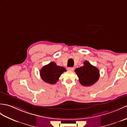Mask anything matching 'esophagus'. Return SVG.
<instances>
[{
  "label": "esophagus",
  "instance_id": "1",
  "mask_svg": "<svg viewBox=\"0 0 127 127\" xmlns=\"http://www.w3.org/2000/svg\"><path fill=\"white\" fill-rule=\"evenodd\" d=\"M67 70H69V71H73V70H74V67H69L67 68Z\"/></svg>",
  "mask_w": 127,
  "mask_h": 127
}]
</instances>
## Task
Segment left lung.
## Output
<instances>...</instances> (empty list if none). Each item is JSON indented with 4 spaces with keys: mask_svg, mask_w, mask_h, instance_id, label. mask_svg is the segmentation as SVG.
<instances>
[{
    "mask_svg": "<svg viewBox=\"0 0 127 127\" xmlns=\"http://www.w3.org/2000/svg\"><path fill=\"white\" fill-rule=\"evenodd\" d=\"M84 65L76 69L75 71L79 78L80 83L83 86H90L98 80L99 71L92 65L89 62H84Z\"/></svg>",
    "mask_w": 127,
    "mask_h": 127,
    "instance_id": "1",
    "label": "left lung"
}]
</instances>
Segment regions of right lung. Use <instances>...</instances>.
<instances>
[{
    "instance_id": "obj_1",
    "label": "right lung",
    "mask_w": 127,
    "mask_h": 127,
    "mask_svg": "<svg viewBox=\"0 0 127 127\" xmlns=\"http://www.w3.org/2000/svg\"><path fill=\"white\" fill-rule=\"evenodd\" d=\"M63 66H58L55 62H51L44 66L40 70V75L43 80L49 84H55L61 75L66 71Z\"/></svg>"
}]
</instances>
